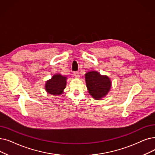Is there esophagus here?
Returning <instances> with one entry per match:
<instances>
[{
    "instance_id": "34e87169",
    "label": "esophagus",
    "mask_w": 155,
    "mask_h": 155,
    "mask_svg": "<svg viewBox=\"0 0 155 155\" xmlns=\"http://www.w3.org/2000/svg\"><path fill=\"white\" fill-rule=\"evenodd\" d=\"M73 75L76 78H79V77H80V74H79V73L78 71H75V72H74L73 73Z\"/></svg>"
}]
</instances>
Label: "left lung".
<instances>
[{"label": "left lung", "instance_id": "left-lung-1", "mask_svg": "<svg viewBox=\"0 0 155 155\" xmlns=\"http://www.w3.org/2000/svg\"><path fill=\"white\" fill-rule=\"evenodd\" d=\"M85 83L90 95L94 99H102L110 92L111 87L110 78L97 71L87 72L85 75Z\"/></svg>", "mask_w": 155, "mask_h": 155}]
</instances>
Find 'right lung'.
Masks as SVG:
<instances>
[{
  "instance_id": "add662e5",
  "label": "right lung",
  "mask_w": 155,
  "mask_h": 155,
  "mask_svg": "<svg viewBox=\"0 0 155 155\" xmlns=\"http://www.w3.org/2000/svg\"><path fill=\"white\" fill-rule=\"evenodd\" d=\"M66 76L60 73L54 75L52 78L47 80L45 84L46 92L52 96H60L64 93L66 86Z\"/></svg>"
}]
</instances>
